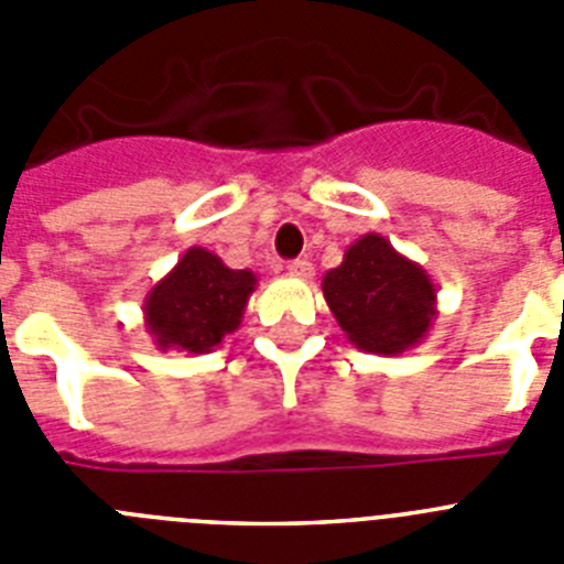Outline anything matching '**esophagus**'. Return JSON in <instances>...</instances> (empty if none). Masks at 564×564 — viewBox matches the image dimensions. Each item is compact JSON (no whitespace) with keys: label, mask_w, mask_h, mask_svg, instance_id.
<instances>
[{"label":"esophagus","mask_w":564,"mask_h":564,"mask_svg":"<svg viewBox=\"0 0 564 564\" xmlns=\"http://www.w3.org/2000/svg\"><path fill=\"white\" fill-rule=\"evenodd\" d=\"M288 273H291V276H299V279H311L313 265L307 262V259H293V262H288Z\"/></svg>","instance_id":"1"}]
</instances>
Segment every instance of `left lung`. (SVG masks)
Instances as JSON below:
<instances>
[{"label":"left lung","mask_w":564,"mask_h":564,"mask_svg":"<svg viewBox=\"0 0 564 564\" xmlns=\"http://www.w3.org/2000/svg\"><path fill=\"white\" fill-rule=\"evenodd\" d=\"M322 291L347 341L372 356L412 350L437 318L432 276L381 234L358 237L341 265L325 273Z\"/></svg>","instance_id":"obj_1"}]
</instances>
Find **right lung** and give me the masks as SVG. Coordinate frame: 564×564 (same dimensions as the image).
I'll return each mask as SVG.
<instances>
[{
	"instance_id": "1",
	"label": "right lung",
	"mask_w": 564,
	"mask_h": 564,
	"mask_svg": "<svg viewBox=\"0 0 564 564\" xmlns=\"http://www.w3.org/2000/svg\"><path fill=\"white\" fill-rule=\"evenodd\" d=\"M257 273L234 271L217 253L188 248L143 299V327L161 352L200 356L242 325Z\"/></svg>"
}]
</instances>
